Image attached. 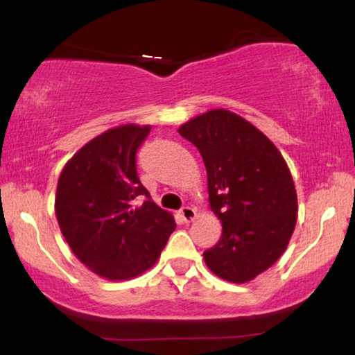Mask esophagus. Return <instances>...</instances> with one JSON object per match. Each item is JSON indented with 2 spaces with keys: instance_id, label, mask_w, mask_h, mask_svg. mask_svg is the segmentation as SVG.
Segmentation results:
<instances>
[{
  "instance_id": "obj_1",
  "label": "esophagus",
  "mask_w": 355,
  "mask_h": 355,
  "mask_svg": "<svg viewBox=\"0 0 355 355\" xmlns=\"http://www.w3.org/2000/svg\"><path fill=\"white\" fill-rule=\"evenodd\" d=\"M179 215H181V218L186 223H191V221L196 220L197 211L193 210L192 207H184V208H181V211H179Z\"/></svg>"
}]
</instances>
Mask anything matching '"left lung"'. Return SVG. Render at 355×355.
<instances>
[{
	"label": "left lung",
	"instance_id": "left-lung-1",
	"mask_svg": "<svg viewBox=\"0 0 355 355\" xmlns=\"http://www.w3.org/2000/svg\"><path fill=\"white\" fill-rule=\"evenodd\" d=\"M178 132L200 152L211 211L221 221L218 244L203 252L211 273L244 284L284 254L295 221L297 193L288 163L254 124L216 108Z\"/></svg>",
	"mask_w": 355,
	"mask_h": 355
}]
</instances>
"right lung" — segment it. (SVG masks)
Segmentation results:
<instances>
[{"instance_id":"right-lung-1","label":"right lung","mask_w":355,"mask_h":355,"mask_svg":"<svg viewBox=\"0 0 355 355\" xmlns=\"http://www.w3.org/2000/svg\"><path fill=\"white\" fill-rule=\"evenodd\" d=\"M148 132V124L132 123L105 130L64 164L58 179V225L74 255L100 278L125 281L145 273L176 227L137 176L135 153ZM140 195L148 200L137 206Z\"/></svg>"}]
</instances>
